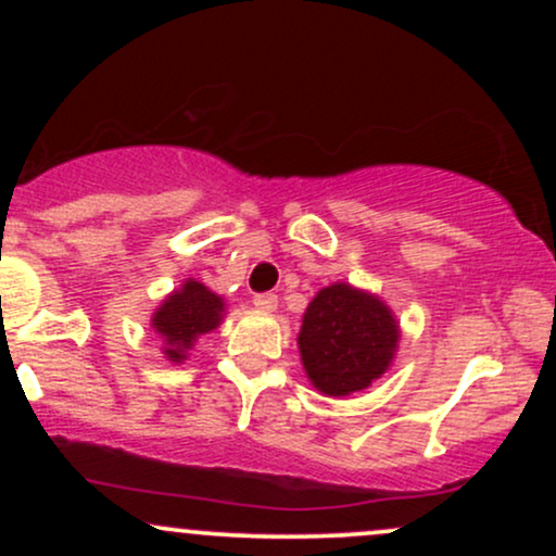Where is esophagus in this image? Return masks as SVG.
I'll return each instance as SVG.
<instances>
[{"label":"esophagus","mask_w":556,"mask_h":556,"mask_svg":"<svg viewBox=\"0 0 556 556\" xmlns=\"http://www.w3.org/2000/svg\"><path fill=\"white\" fill-rule=\"evenodd\" d=\"M253 305H256L258 311H264V314H274L279 305V300L274 292H264V295H256V300H253Z\"/></svg>","instance_id":"esophagus-1"}]
</instances>
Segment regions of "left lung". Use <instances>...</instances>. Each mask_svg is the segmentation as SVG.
<instances>
[{
  "label": "left lung",
  "mask_w": 556,
  "mask_h": 556,
  "mask_svg": "<svg viewBox=\"0 0 556 556\" xmlns=\"http://www.w3.org/2000/svg\"><path fill=\"white\" fill-rule=\"evenodd\" d=\"M400 321L374 292L350 282L321 287L303 314V371L327 397H348L381 379L400 348Z\"/></svg>",
  "instance_id": "8db88e82"
}]
</instances>
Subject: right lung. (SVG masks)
I'll use <instances>...</instances> for the list:
<instances>
[{
  "instance_id": "1",
  "label": "right lung",
  "mask_w": 556,
  "mask_h": 556,
  "mask_svg": "<svg viewBox=\"0 0 556 556\" xmlns=\"http://www.w3.org/2000/svg\"><path fill=\"white\" fill-rule=\"evenodd\" d=\"M225 298L216 295L214 290H208L198 279L188 277L156 305V311L151 314V329L164 342V358L182 363L203 334H208L225 321Z\"/></svg>"
}]
</instances>
